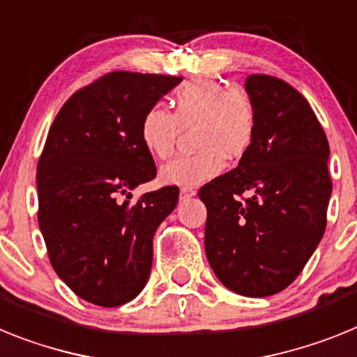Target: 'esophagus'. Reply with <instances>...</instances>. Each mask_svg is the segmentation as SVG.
Masks as SVG:
<instances>
[{
    "mask_svg": "<svg viewBox=\"0 0 357 357\" xmlns=\"http://www.w3.org/2000/svg\"><path fill=\"white\" fill-rule=\"evenodd\" d=\"M192 196H196V190H194V188L183 187L181 190H179V197H181V199H188V197Z\"/></svg>",
    "mask_w": 357,
    "mask_h": 357,
    "instance_id": "1",
    "label": "esophagus"
}]
</instances>
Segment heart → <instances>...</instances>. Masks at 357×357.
Returning <instances> with one entry per match:
<instances>
[{
  "mask_svg": "<svg viewBox=\"0 0 357 357\" xmlns=\"http://www.w3.org/2000/svg\"><path fill=\"white\" fill-rule=\"evenodd\" d=\"M192 126V145L197 151L161 167L160 179L167 185H199L221 174L226 158L246 156L257 136L253 98L217 80H192L172 97V114L160 105L145 109L138 135L151 156L165 160L174 151L179 131Z\"/></svg>",
  "mask_w": 357,
  "mask_h": 357,
  "instance_id": "obj_1",
  "label": "heart"
}]
</instances>
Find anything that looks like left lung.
I'll return each mask as SVG.
<instances>
[{"instance_id": "left-lung-1", "label": "left lung", "mask_w": 357, "mask_h": 357, "mask_svg": "<svg viewBox=\"0 0 357 357\" xmlns=\"http://www.w3.org/2000/svg\"><path fill=\"white\" fill-rule=\"evenodd\" d=\"M253 147L199 188L204 250L217 278L243 296L286 289L324 237L333 192L328 142L309 102L286 80L250 75Z\"/></svg>"}]
</instances>
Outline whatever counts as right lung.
<instances>
[{"label": "right lung", "instance_id": "obj_1", "mask_svg": "<svg viewBox=\"0 0 357 357\" xmlns=\"http://www.w3.org/2000/svg\"><path fill=\"white\" fill-rule=\"evenodd\" d=\"M179 82L111 71L73 93L50 127L37 163V221L52 268L86 302L116 307L147 284L154 231L176 208L179 188L129 203L132 188L156 178L138 127Z\"/></svg>", "mask_w": 357, "mask_h": 357}]
</instances>
